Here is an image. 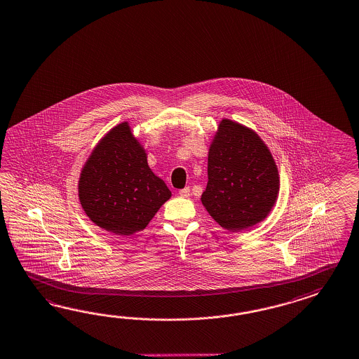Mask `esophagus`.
<instances>
[{"label":"esophagus","instance_id":"34e87169","mask_svg":"<svg viewBox=\"0 0 359 359\" xmlns=\"http://www.w3.org/2000/svg\"><path fill=\"white\" fill-rule=\"evenodd\" d=\"M179 194H180V197H183V198H188V197L191 196V189H189V187H187V188H184V189H180V191H179Z\"/></svg>","mask_w":359,"mask_h":359}]
</instances>
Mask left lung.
<instances>
[{"label": "left lung", "mask_w": 359, "mask_h": 359, "mask_svg": "<svg viewBox=\"0 0 359 359\" xmlns=\"http://www.w3.org/2000/svg\"><path fill=\"white\" fill-rule=\"evenodd\" d=\"M201 201L220 226L239 231L264 220L279 191L278 168L252 130L223 120L210 145Z\"/></svg>", "instance_id": "left-lung-1"}]
</instances>
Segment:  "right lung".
<instances>
[{
	"mask_svg": "<svg viewBox=\"0 0 359 359\" xmlns=\"http://www.w3.org/2000/svg\"><path fill=\"white\" fill-rule=\"evenodd\" d=\"M81 206L91 222L120 236L143 231L171 197L165 182L154 175L147 153L128 122L104 136L81 171Z\"/></svg>",
	"mask_w": 359,
	"mask_h": 359,
	"instance_id": "1",
	"label": "right lung"
}]
</instances>
